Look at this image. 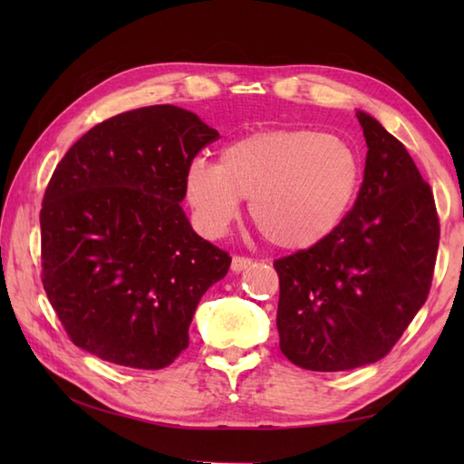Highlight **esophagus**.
<instances>
[{
	"label": "esophagus",
	"mask_w": 464,
	"mask_h": 464,
	"mask_svg": "<svg viewBox=\"0 0 464 464\" xmlns=\"http://www.w3.org/2000/svg\"><path fill=\"white\" fill-rule=\"evenodd\" d=\"M251 263H253L251 257H241V255H235L233 261H231V269L235 273H241V271H245L247 267H251Z\"/></svg>",
	"instance_id": "34e87169"
}]
</instances>
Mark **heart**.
I'll return each mask as SVG.
<instances>
[{
  "label": "heart",
  "mask_w": 464,
  "mask_h": 464,
  "mask_svg": "<svg viewBox=\"0 0 464 464\" xmlns=\"http://www.w3.org/2000/svg\"><path fill=\"white\" fill-rule=\"evenodd\" d=\"M359 177V157L343 137L265 130L227 145L217 165L193 161L185 195L207 233H221L241 199H251V219L265 239L281 249H307L339 225Z\"/></svg>",
  "instance_id": "obj_1"
}]
</instances>
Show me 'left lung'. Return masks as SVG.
<instances>
[{"instance_id":"left-lung-1","label":"left lung","mask_w":464,"mask_h":464,"mask_svg":"<svg viewBox=\"0 0 464 464\" xmlns=\"http://www.w3.org/2000/svg\"><path fill=\"white\" fill-rule=\"evenodd\" d=\"M367 140L353 209L309 249L273 263L279 347L307 371H349L395 347L425 304L440 225L430 185L397 137L357 111Z\"/></svg>"}]
</instances>
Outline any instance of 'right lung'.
Listing matches in <instances>:
<instances>
[{
    "label": "right lung",
    "instance_id": "right-lung-1",
    "mask_svg": "<svg viewBox=\"0 0 464 464\" xmlns=\"http://www.w3.org/2000/svg\"><path fill=\"white\" fill-rule=\"evenodd\" d=\"M217 140L195 113L150 105L97 123L57 163L39 213L42 283L80 349L145 371L187 349L197 303L231 265L179 205Z\"/></svg>",
    "mask_w": 464,
    "mask_h": 464
}]
</instances>
